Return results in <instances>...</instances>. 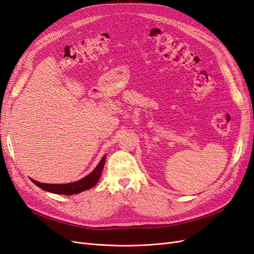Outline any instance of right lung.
I'll list each match as a JSON object with an SVG mask.
<instances>
[{"label": "right lung", "instance_id": "obj_1", "mask_svg": "<svg viewBox=\"0 0 254 254\" xmlns=\"http://www.w3.org/2000/svg\"><path fill=\"white\" fill-rule=\"evenodd\" d=\"M106 162V156H103V158L98 163V165L94 168V171L90 173L88 176L82 178L81 180L73 182V183H68V184H48V183H41L37 182L35 180L31 181L36 185L39 186L40 189L49 191L52 193H58V194H76L79 193L83 190H87L92 189L94 185H96V183L99 181L100 175L102 173L103 166H105Z\"/></svg>", "mask_w": 254, "mask_h": 254}]
</instances>
